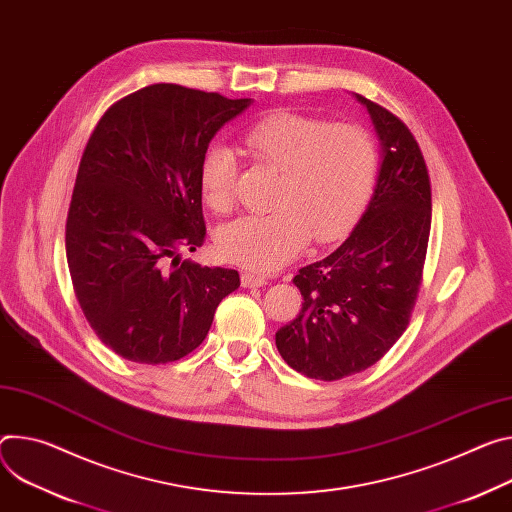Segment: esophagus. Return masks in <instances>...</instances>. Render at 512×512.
<instances>
[{
	"label": "esophagus",
	"instance_id": "1",
	"mask_svg": "<svg viewBox=\"0 0 512 512\" xmlns=\"http://www.w3.org/2000/svg\"><path fill=\"white\" fill-rule=\"evenodd\" d=\"M241 282L245 288H261L267 284V277L261 273H253V271H243L241 273Z\"/></svg>",
	"mask_w": 512,
	"mask_h": 512
}]
</instances>
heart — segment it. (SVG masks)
Returning <instances> with one entry per match:
<instances>
[{
	"instance_id": "obj_1",
	"label": "heart",
	"mask_w": 512,
	"mask_h": 512,
	"mask_svg": "<svg viewBox=\"0 0 512 512\" xmlns=\"http://www.w3.org/2000/svg\"><path fill=\"white\" fill-rule=\"evenodd\" d=\"M247 149L280 171L269 214L243 216L216 235L218 253L255 271L292 261L308 237L331 243L355 224L374 192L378 151L355 124H329L296 112H273L245 132ZM235 153L224 145L206 151L200 190L206 206L226 212L235 188Z\"/></svg>"
}]
</instances>
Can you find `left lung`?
I'll list each match as a JSON object with an SVG mask.
<instances>
[{
    "instance_id": "8db88e82",
    "label": "left lung",
    "mask_w": 512,
    "mask_h": 512,
    "mask_svg": "<svg viewBox=\"0 0 512 512\" xmlns=\"http://www.w3.org/2000/svg\"><path fill=\"white\" fill-rule=\"evenodd\" d=\"M357 100L382 141L374 198L337 251L298 271L302 310L275 333L284 361L324 382L371 367L406 331L431 232V179L414 134L384 106Z\"/></svg>"
}]
</instances>
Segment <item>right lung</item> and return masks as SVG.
I'll use <instances>...</instances> for the list:
<instances>
[{"label":"right lung","mask_w":512,"mask_h":512,"mask_svg":"<svg viewBox=\"0 0 512 512\" xmlns=\"http://www.w3.org/2000/svg\"><path fill=\"white\" fill-rule=\"evenodd\" d=\"M251 104L155 83L112 104L91 132L65 247L77 302L98 339L136 363H169L208 335L239 271L179 261L204 245L200 165L214 134Z\"/></svg>","instance_id":"obj_1"}]
</instances>
